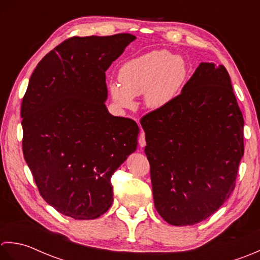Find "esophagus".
Listing matches in <instances>:
<instances>
[{
    "label": "esophagus",
    "mask_w": 260,
    "mask_h": 260,
    "mask_svg": "<svg viewBox=\"0 0 260 260\" xmlns=\"http://www.w3.org/2000/svg\"><path fill=\"white\" fill-rule=\"evenodd\" d=\"M139 146L141 148H144L146 146V137H145V132L142 131V129H141V134L139 137Z\"/></svg>",
    "instance_id": "34e87169"
}]
</instances>
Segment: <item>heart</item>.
<instances>
[{"label": "heart", "instance_id": "1", "mask_svg": "<svg viewBox=\"0 0 260 260\" xmlns=\"http://www.w3.org/2000/svg\"><path fill=\"white\" fill-rule=\"evenodd\" d=\"M184 59L167 50H153L128 60L120 67L119 83L112 82L109 92L121 109L135 107V98L145 94V103L151 110L171 105L186 81Z\"/></svg>", "mask_w": 260, "mask_h": 260}]
</instances>
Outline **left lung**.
<instances>
[{
	"label": "left lung",
	"mask_w": 260,
	"mask_h": 260,
	"mask_svg": "<svg viewBox=\"0 0 260 260\" xmlns=\"http://www.w3.org/2000/svg\"><path fill=\"white\" fill-rule=\"evenodd\" d=\"M153 203L172 225L205 220L229 199L243 156V118L223 65L201 62L182 93L140 120Z\"/></svg>",
	"instance_id": "obj_1"
}]
</instances>
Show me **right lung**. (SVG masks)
<instances>
[{"mask_svg":"<svg viewBox=\"0 0 260 260\" xmlns=\"http://www.w3.org/2000/svg\"><path fill=\"white\" fill-rule=\"evenodd\" d=\"M135 39L119 34L63 41L37 65L22 100L24 159L46 202L75 220L110 209L111 177L137 150L139 126L105 105V72Z\"/></svg>","mask_w":260,"mask_h":260,"instance_id":"obj_1","label":"right lung"}]
</instances>
